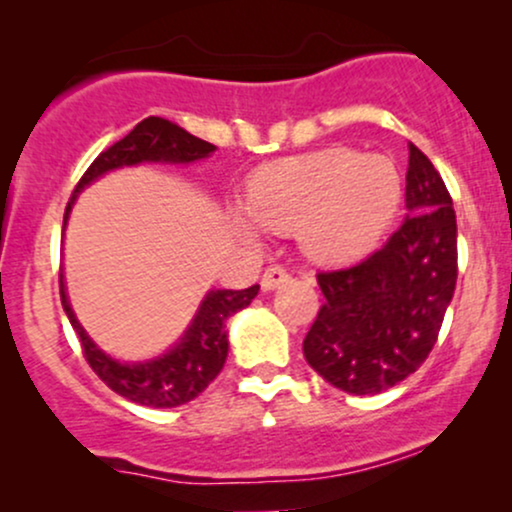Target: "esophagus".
I'll list each match as a JSON object with an SVG mask.
<instances>
[{
  "label": "esophagus",
  "mask_w": 512,
  "mask_h": 512,
  "mask_svg": "<svg viewBox=\"0 0 512 512\" xmlns=\"http://www.w3.org/2000/svg\"><path fill=\"white\" fill-rule=\"evenodd\" d=\"M289 279H291V274L286 272V269L281 267V264H272V267L264 269L262 289L264 291H274V289H279L281 284H286V281H289Z\"/></svg>",
  "instance_id": "obj_1"
}]
</instances>
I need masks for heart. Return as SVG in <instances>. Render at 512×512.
Returning <instances> with one entry per match:
<instances>
[{"mask_svg":"<svg viewBox=\"0 0 512 512\" xmlns=\"http://www.w3.org/2000/svg\"><path fill=\"white\" fill-rule=\"evenodd\" d=\"M402 175L395 161L354 149L313 151L267 163L245 185V209L231 221L243 236L255 221L274 231H291L317 262L342 264L363 257L395 221L402 204Z\"/></svg>","mask_w":512,"mask_h":512,"instance_id":"b5f03b06","label":"heart"}]
</instances>
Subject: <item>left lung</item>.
Segmentation results:
<instances>
[{"instance_id":"8db88e82","label":"left lung","mask_w":512,"mask_h":512,"mask_svg":"<svg viewBox=\"0 0 512 512\" xmlns=\"http://www.w3.org/2000/svg\"><path fill=\"white\" fill-rule=\"evenodd\" d=\"M407 219L354 267L317 274L322 303L305 334L310 368L349 395H378L421 368L438 342L457 281L452 197L409 144Z\"/></svg>"}]
</instances>
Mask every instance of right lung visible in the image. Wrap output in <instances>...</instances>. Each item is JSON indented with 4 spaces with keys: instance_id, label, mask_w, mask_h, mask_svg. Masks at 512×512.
I'll return each instance as SVG.
<instances>
[{
    "instance_id": "right-lung-1",
    "label": "right lung",
    "mask_w": 512,
    "mask_h": 512,
    "mask_svg": "<svg viewBox=\"0 0 512 512\" xmlns=\"http://www.w3.org/2000/svg\"><path fill=\"white\" fill-rule=\"evenodd\" d=\"M214 149V144L185 132L175 122L163 120V117H146L125 139L105 149L81 175V180L74 187V195L67 202V209H64V226H67L76 192L84 190L86 185H91L93 180H98L108 170L137 166V163H192L199 161V158H207ZM257 291H260V284L243 291H209L207 298L199 305L192 325L187 327L185 337L168 354L144 363H120L103 354L91 342L84 327L79 325L72 305L67 301L64 276L60 274L62 308L69 322H72L74 332L79 334L88 366L120 397L156 409L180 407V404L190 402L221 373L228 356L226 320L238 310L248 308Z\"/></svg>"
}]
</instances>
